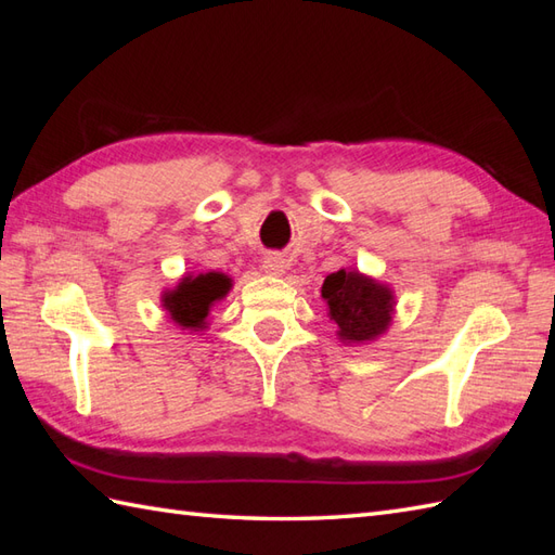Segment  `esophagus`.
I'll list each match as a JSON object with an SVG mask.
<instances>
[{"label": "esophagus", "instance_id": "esophagus-1", "mask_svg": "<svg viewBox=\"0 0 555 555\" xmlns=\"http://www.w3.org/2000/svg\"><path fill=\"white\" fill-rule=\"evenodd\" d=\"M262 269L271 276H281L286 271V259L281 255H267L264 262H262Z\"/></svg>", "mask_w": 555, "mask_h": 555}]
</instances>
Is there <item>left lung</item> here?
<instances>
[{
	"instance_id": "left-lung-1",
	"label": "left lung",
	"mask_w": 555,
	"mask_h": 555,
	"mask_svg": "<svg viewBox=\"0 0 555 555\" xmlns=\"http://www.w3.org/2000/svg\"><path fill=\"white\" fill-rule=\"evenodd\" d=\"M326 314L344 346H367L384 336L396 314L393 288L358 269H338L322 284Z\"/></svg>"
}]
</instances>
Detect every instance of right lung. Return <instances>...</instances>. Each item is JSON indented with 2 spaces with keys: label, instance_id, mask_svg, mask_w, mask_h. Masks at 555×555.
Returning <instances> with one entry per match:
<instances>
[{
  "label": "right lung",
  "instance_id": "obj_1",
  "mask_svg": "<svg viewBox=\"0 0 555 555\" xmlns=\"http://www.w3.org/2000/svg\"><path fill=\"white\" fill-rule=\"evenodd\" d=\"M231 288L233 279L223 271L185 274L179 279V284L162 291V308L183 332H205L211 308L227 298Z\"/></svg>",
  "mask_w": 555,
  "mask_h": 555
}]
</instances>
